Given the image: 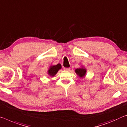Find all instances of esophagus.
<instances>
[{"label": "esophagus", "instance_id": "1", "mask_svg": "<svg viewBox=\"0 0 127 127\" xmlns=\"http://www.w3.org/2000/svg\"><path fill=\"white\" fill-rule=\"evenodd\" d=\"M64 71H69V70H70V68H64Z\"/></svg>", "mask_w": 127, "mask_h": 127}]
</instances>
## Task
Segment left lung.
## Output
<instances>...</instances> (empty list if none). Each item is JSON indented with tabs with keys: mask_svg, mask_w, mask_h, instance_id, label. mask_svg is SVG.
Instances as JSON below:
<instances>
[{
	"mask_svg": "<svg viewBox=\"0 0 127 127\" xmlns=\"http://www.w3.org/2000/svg\"><path fill=\"white\" fill-rule=\"evenodd\" d=\"M75 72L81 78H83L84 76H85L86 73V68L82 67L81 68H77V69H76Z\"/></svg>",
	"mask_w": 127,
	"mask_h": 127,
	"instance_id": "obj_1",
	"label": "left lung"
}]
</instances>
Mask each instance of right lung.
Segmentation results:
<instances>
[{
  "mask_svg": "<svg viewBox=\"0 0 127 127\" xmlns=\"http://www.w3.org/2000/svg\"><path fill=\"white\" fill-rule=\"evenodd\" d=\"M62 68V65L60 64H58L57 65H51L47 71V73L51 77H54L58 73V71Z\"/></svg>",
  "mask_w": 127,
  "mask_h": 127,
  "instance_id": "add662e5",
  "label": "right lung"
}]
</instances>
